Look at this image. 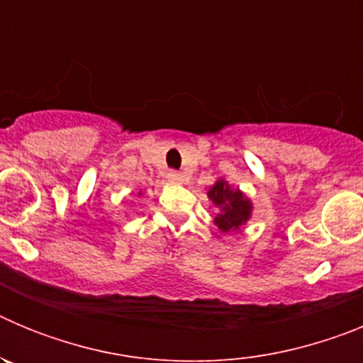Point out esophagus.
<instances>
[{
  "mask_svg": "<svg viewBox=\"0 0 363 363\" xmlns=\"http://www.w3.org/2000/svg\"><path fill=\"white\" fill-rule=\"evenodd\" d=\"M167 179H169L171 184H182V182H184V176L176 171H171L169 174H167Z\"/></svg>",
  "mask_w": 363,
  "mask_h": 363,
  "instance_id": "obj_1",
  "label": "esophagus"
}]
</instances>
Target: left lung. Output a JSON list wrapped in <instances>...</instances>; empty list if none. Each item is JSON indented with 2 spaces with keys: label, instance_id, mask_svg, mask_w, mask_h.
<instances>
[{
  "label": "left lung",
  "instance_id": "1",
  "mask_svg": "<svg viewBox=\"0 0 363 363\" xmlns=\"http://www.w3.org/2000/svg\"><path fill=\"white\" fill-rule=\"evenodd\" d=\"M207 198L218 207V214L214 216V225L221 230V234H230L242 230L247 221L252 218L251 198L238 187L227 182L225 178H218L207 191Z\"/></svg>",
  "mask_w": 363,
  "mask_h": 363
}]
</instances>
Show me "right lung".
Instances as JSON below:
<instances>
[{"mask_svg":"<svg viewBox=\"0 0 363 363\" xmlns=\"http://www.w3.org/2000/svg\"><path fill=\"white\" fill-rule=\"evenodd\" d=\"M142 194H143V192H142V191H140V192H138V196H142Z\"/></svg>","mask_w":363,"mask_h":363,"instance_id":"1","label":"right lung"}]
</instances>
